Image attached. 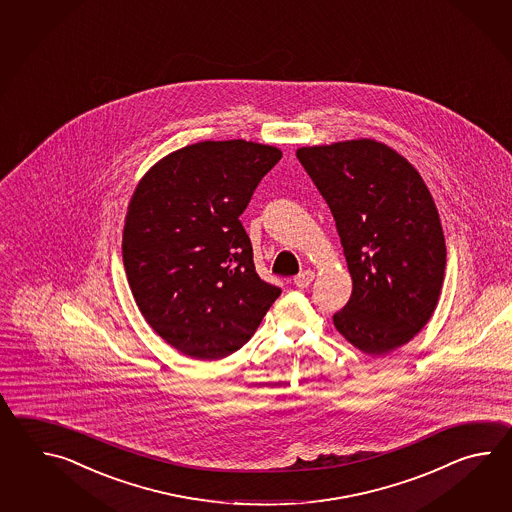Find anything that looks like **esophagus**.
I'll return each mask as SVG.
<instances>
[{"instance_id": "1", "label": "esophagus", "mask_w": 512, "mask_h": 512, "mask_svg": "<svg viewBox=\"0 0 512 512\" xmlns=\"http://www.w3.org/2000/svg\"><path fill=\"white\" fill-rule=\"evenodd\" d=\"M315 280V272L313 271H304L300 272L296 278H294V285L296 287H300V289H304V287H309L311 282Z\"/></svg>"}]
</instances>
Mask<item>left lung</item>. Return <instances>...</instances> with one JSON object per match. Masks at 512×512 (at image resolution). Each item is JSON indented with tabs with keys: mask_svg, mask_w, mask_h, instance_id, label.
Segmentation results:
<instances>
[{
	"mask_svg": "<svg viewBox=\"0 0 512 512\" xmlns=\"http://www.w3.org/2000/svg\"><path fill=\"white\" fill-rule=\"evenodd\" d=\"M296 157L331 208L353 280L333 324L373 357L401 348L434 315L445 278V236L423 177L373 139L305 146Z\"/></svg>",
	"mask_w": 512,
	"mask_h": 512,
	"instance_id": "obj_1",
	"label": "left lung"
}]
</instances>
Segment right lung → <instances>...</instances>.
<instances>
[{"label":"right lung","instance_id":"1","mask_svg":"<svg viewBox=\"0 0 512 512\" xmlns=\"http://www.w3.org/2000/svg\"><path fill=\"white\" fill-rule=\"evenodd\" d=\"M274 146L205 141L163 157L131 196L122 260L153 331L186 357L218 360L249 342L282 289L263 282L240 216Z\"/></svg>","mask_w":512,"mask_h":512}]
</instances>
